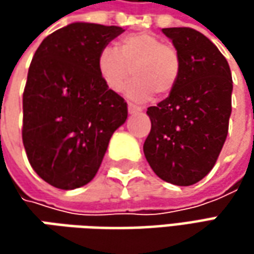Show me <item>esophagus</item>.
Instances as JSON below:
<instances>
[{"mask_svg":"<svg viewBox=\"0 0 254 254\" xmlns=\"http://www.w3.org/2000/svg\"><path fill=\"white\" fill-rule=\"evenodd\" d=\"M141 112V109L140 107H137V106H134L131 103H128V113L130 114H137V113Z\"/></svg>","mask_w":254,"mask_h":254,"instance_id":"obj_1","label":"esophagus"}]
</instances>
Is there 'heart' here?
<instances>
[{
    "mask_svg": "<svg viewBox=\"0 0 254 254\" xmlns=\"http://www.w3.org/2000/svg\"><path fill=\"white\" fill-rule=\"evenodd\" d=\"M97 69L107 89L122 92L137 103L148 102L152 94L165 97L177 87L181 74L180 52L164 44L151 32H132L120 38L112 46L103 48L97 58Z\"/></svg>",
    "mask_w": 254,
    "mask_h": 254,
    "instance_id": "1",
    "label": "heart"
}]
</instances>
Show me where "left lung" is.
<instances>
[{"instance_id": "obj_1", "label": "left lung", "mask_w": 254, "mask_h": 254, "mask_svg": "<svg viewBox=\"0 0 254 254\" xmlns=\"http://www.w3.org/2000/svg\"><path fill=\"white\" fill-rule=\"evenodd\" d=\"M180 52L177 87L148 107L151 131L144 155L152 171L174 185H193L209 174L225 144L232 113V73L209 39L192 28H164Z\"/></svg>"}]
</instances>
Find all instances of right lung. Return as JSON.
<instances>
[{"instance_id": "add662e5", "label": "right lung", "mask_w": 254, "mask_h": 254, "mask_svg": "<svg viewBox=\"0 0 254 254\" xmlns=\"http://www.w3.org/2000/svg\"><path fill=\"white\" fill-rule=\"evenodd\" d=\"M120 26L74 22L48 35L28 70L22 141L28 161L48 184L74 190L97 174L127 103L107 89L97 69Z\"/></svg>"}]
</instances>
